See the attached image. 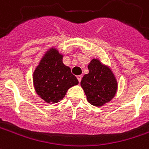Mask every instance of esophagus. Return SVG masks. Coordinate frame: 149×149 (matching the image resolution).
<instances>
[{
  "mask_svg": "<svg viewBox=\"0 0 149 149\" xmlns=\"http://www.w3.org/2000/svg\"><path fill=\"white\" fill-rule=\"evenodd\" d=\"M77 79H78V81H79V82H80V81H81V79H82V76H81V75H80V76H77Z\"/></svg>",
  "mask_w": 149,
  "mask_h": 149,
  "instance_id": "1",
  "label": "esophagus"
}]
</instances>
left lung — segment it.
Segmentation results:
<instances>
[{"label": "left lung", "instance_id": "obj_1", "mask_svg": "<svg viewBox=\"0 0 149 149\" xmlns=\"http://www.w3.org/2000/svg\"><path fill=\"white\" fill-rule=\"evenodd\" d=\"M89 72L82 78L80 85L89 103L102 107L113 100L118 90V81L109 66L93 58L88 65Z\"/></svg>", "mask_w": 149, "mask_h": 149}]
</instances>
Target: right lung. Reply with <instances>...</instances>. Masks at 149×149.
Listing matches in <instances>:
<instances>
[{
	"label": "right lung",
	"instance_id": "add662e5",
	"mask_svg": "<svg viewBox=\"0 0 149 149\" xmlns=\"http://www.w3.org/2000/svg\"><path fill=\"white\" fill-rule=\"evenodd\" d=\"M62 59L63 54L52 47L44 54L33 73L36 93L48 103L60 102L71 87L79 84Z\"/></svg>",
	"mask_w": 149,
	"mask_h": 149
}]
</instances>
